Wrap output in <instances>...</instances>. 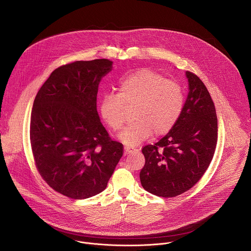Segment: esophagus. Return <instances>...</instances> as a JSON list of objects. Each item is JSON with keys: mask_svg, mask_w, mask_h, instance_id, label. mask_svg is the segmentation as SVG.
<instances>
[{"mask_svg": "<svg viewBox=\"0 0 251 251\" xmlns=\"http://www.w3.org/2000/svg\"><path fill=\"white\" fill-rule=\"evenodd\" d=\"M137 151H138L137 149L132 148V147H129V146H125V148H124V153H125V154L133 153V152H137Z\"/></svg>", "mask_w": 251, "mask_h": 251, "instance_id": "34e87169", "label": "esophagus"}]
</instances>
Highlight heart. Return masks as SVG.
Returning <instances> with one entry per match:
<instances>
[{"instance_id": "b5f03b06", "label": "heart", "mask_w": 251, "mask_h": 251, "mask_svg": "<svg viewBox=\"0 0 251 251\" xmlns=\"http://www.w3.org/2000/svg\"><path fill=\"white\" fill-rule=\"evenodd\" d=\"M119 94L109 93L100 102V114L113 132L124 126L126 107H133L134 122L120 134L126 145L137 146L150 138L171 132L180 119L185 93L180 83L170 80L163 75L141 69L124 75L118 86Z\"/></svg>"}]
</instances>
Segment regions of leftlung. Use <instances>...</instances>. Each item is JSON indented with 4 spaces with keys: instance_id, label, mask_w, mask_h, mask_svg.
Instances as JSON below:
<instances>
[{
    "instance_id": "8db88e82",
    "label": "left lung",
    "mask_w": 251,
    "mask_h": 251,
    "mask_svg": "<svg viewBox=\"0 0 251 251\" xmlns=\"http://www.w3.org/2000/svg\"><path fill=\"white\" fill-rule=\"evenodd\" d=\"M189 94L182 115L174 129L153 145L143 147L145 165L141 184L148 192L164 198L192 188L213 159L218 140V119L204 82L187 71Z\"/></svg>"
}]
</instances>
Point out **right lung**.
<instances>
[{"instance_id":"1","label":"right lung","mask_w":251,"mask_h":251,"mask_svg":"<svg viewBox=\"0 0 251 251\" xmlns=\"http://www.w3.org/2000/svg\"><path fill=\"white\" fill-rule=\"evenodd\" d=\"M112 61H75L54 70L38 91L29 137L36 169L56 192L86 199L103 191L123 155L97 109L99 83Z\"/></svg>"}]
</instances>
